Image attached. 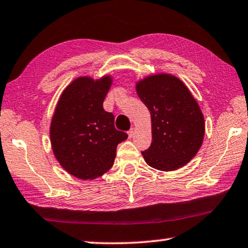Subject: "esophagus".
Instances as JSON below:
<instances>
[{"label": "esophagus", "mask_w": 248, "mask_h": 248, "mask_svg": "<svg viewBox=\"0 0 248 248\" xmlns=\"http://www.w3.org/2000/svg\"><path fill=\"white\" fill-rule=\"evenodd\" d=\"M134 135H135V129H134V128H131L130 130L128 131V136H129V138H132V137H134Z\"/></svg>", "instance_id": "obj_1"}]
</instances>
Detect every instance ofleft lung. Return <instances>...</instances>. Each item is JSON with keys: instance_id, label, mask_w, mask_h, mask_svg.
I'll return each instance as SVG.
<instances>
[{"instance_id": "left-lung-1", "label": "left lung", "mask_w": 248, "mask_h": 248, "mask_svg": "<svg viewBox=\"0 0 248 248\" xmlns=\"http://www.w3.org/2000/svg\"><path fill=\"white\" fill-rule=\"evenodd\" d=\"M137 93L151 114L153 141L141 151L150 167L171 171L193 159L205 134L197 101L178 78L148 77L137 83Z\"/></svg>"}]
</instances>
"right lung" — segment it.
Instances as JSON below:
<instances>
[{
  "label": "right lung",
  "mask_w": 248,
  "mask_h": 248,
  "mask_svg": "<svg viewBox=\"0 0 248 248\" xmlns=\"http://www.w3.org/2000/svg\"><path fill=\"white\" fill-rule=\"evenodd\" d=\"M110 84L109 77L79 78L62 92L55 108L50 130L54 156L77 178L93 179L109 170L118 143L128 138L103 109Z\"/></svg>",
  "instance_id": "right-lung-1"
}]
</instances>
